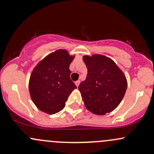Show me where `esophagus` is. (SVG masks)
Instances as JSON below:
<instances>
[{
    "mask_svg": "<svg viewBox=\"0 0 154 154\" xmlns=\"http://www.w3.org/2000/svg\"><path fill=\"white\" fill-rule=\"evenodd\" d=\"M79 83H80V81H79V80L76 81V82H75V85L77 86V87H78L79 85Z\"/></svg>",
    "mask_w": 154,
    "mask_h": 154,
    "instance_id": "esophagus-1",
    "label": "esophagus"
}]
</instances>
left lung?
Instances as JSON below:
<instances>
[{"label": "left lung", "instance_id": "1", "mask_svg": "<svg viewBox=\"0 0 154 154\" xmlns=\"http://www.w3.org/2000/svg\"><path fill=\"white\" fill-rule=\"evenodd\" d=\"M88 69L79 91L88 111L104 115L114 111L123 99L128 88L125 74L109 57L101 54L83 56Z\"/></svg>", "mask_w": 154, "mask_h": 154}]
</instances>
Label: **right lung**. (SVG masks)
<instances>
[{"instance_id": "add662e5", "label": "right lung", "mask_w": 154, "mask_h": 154, "mask_svg": "<svg viewBox=\"0 0 154 154\" xmlns=\"http://www.w3.org/2000/svg\"><path fill=\"white\" fill-rule=\"evenodd\" d=\"M75 55L66 49L51 53L39 62L29 80L31 99L38 109L54 114L65 106L69 95L77 88L70 79L69 65Z\"/></svg>"}]
</instances>
